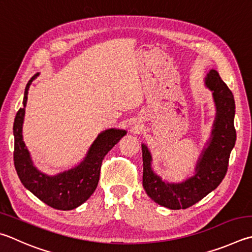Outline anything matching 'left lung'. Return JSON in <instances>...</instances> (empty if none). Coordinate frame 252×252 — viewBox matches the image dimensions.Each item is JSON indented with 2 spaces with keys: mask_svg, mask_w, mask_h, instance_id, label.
I'll return each mask as SVG.
<instances>
[{
  "mask_svg": "<svg viewBox=\"0 0 252 252\" xmlns=\"http://www.w3.org/2000/svg\"><path fill=\"white\" fill-rule=\"evenodd\" d=\"M205 85L213 91L216 118L207 146L203 149L193 176L182 183L163 181L152 170V155L148 146L142 144L143 187L150 198L166 208L186 209L199 202L217 189L228 170L231 150L236 143L235 99L216 70L208 72Z\"/></svg>",
  "mask_w": 252,
  "mask_h": 252,
  "instance_id": "1",
  "label": "left lung"
}]
</instances>
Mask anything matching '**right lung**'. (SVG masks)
Returning a JSON list of instances; mask_svg holds the SVG:
<instances>
[{"label": "right lung", "mask_w": 252, "mask_h": 252, "mask_svg": "<svg viewBox=\"0 0 252 252\" xmlns=\"http://www.w3.org/2000/svg\"><path fill=\"white\" fill-rule=\"evenodd\" d=\"M39 74H35L27 82L23 108L17 111L13 134H14V165L22 184L36 197L50 207L59 210H71L84 204L97 189L102 159L116 145L126 130L108 129L98 134L97 139L87 152L84 161L70 170L47 175L34 166L29 150L23 141V122H24L27 94L32 82Z\"/></svg>", "instance_id": "right-lung-1"}]
</instances>
